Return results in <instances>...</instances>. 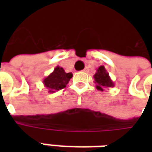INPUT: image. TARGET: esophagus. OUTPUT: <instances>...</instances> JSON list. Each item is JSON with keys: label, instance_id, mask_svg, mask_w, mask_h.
<instances>
[{"label": "esophagus", "instance_id": "34e87169", "mask_svg": "<svg viewBox=\"0 0 152 152\" xmlns=\"http://www.w3.org/2000/svg\"><path fill=\"white\" fill-rule=\"evenodd\" d=\"M89 68H88V67H86V68H85V69L83 70V72H89Z\"/></svg>", "mask_w": 152, "mask_h": 152}]
</instances>
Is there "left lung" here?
Instances as JSON below:
<instances>
[{
	"label": "left lung",
	"mask_w": 152,
	"mask_h": 152,
	"mask_svg": "<svg viewBox=\"0 0 152 152\" xmlns=\"http://www.w3.org/2000/svg\"><path fill=\"white\" fill-rule=\"evenodd\" d=\"M96 89L100 91H103L104 88L114 87L115 84L109 76V73L106 70L105 66H100L97 69V72L94 75Z\"/></svg>",
	"instance_id": "1"
}]
</instances>
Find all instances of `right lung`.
Listing matches in <instances>:
<instances>
[{
	"label": "right lung",
	"instance_id": "obj_1",
	"mask_svg": "<svg viewBox=\"0 0 152 152\" xmlns=\"http://www.w3.org/2000/svg\"><path fill=\"white\" fill-rule=\"evenodd\" d=\"M72 77V73L65 72L63 67L57 66L48 76L43 80L44 86L49 93H54L65 88Z\"/></svg>",
	"mask_w": 152,
	"mask_h": 152
}]
</instances>
